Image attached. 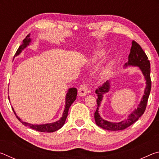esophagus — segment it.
<instances>
[{
	"mask_svg": "<svg viewBox=\"0 0 159 159\" xmlns=\"http://www.w3.org/2000/svg\"><path fill=\"white\" fill-rule=\"evenodd\" d=\"M88 90V86L85 84L82 85H80L79 88V90H78V94H79V95L80 97H84L87 95Z\"/></svg>",
	"mask_w": 159,
	"mask_h": 159,
	"instance_id": "esophagus-1",
	"label": "esophagus"
}]
</instances>
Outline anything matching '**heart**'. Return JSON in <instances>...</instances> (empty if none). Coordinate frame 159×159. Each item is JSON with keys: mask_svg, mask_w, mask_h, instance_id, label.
<instances>
[{"mask_svg": "<svg viewBox=\"0 0 159 159\" xmlns=\"http://www.w3.org/2000/svg\"><path fill=\"white\" fill-rule=\"evenodd\" d=\"M104 55H105V52H104V51H100V52H99L97 53L96 56H95V60H99V59H102L104 57ZM106 75V72H103V74H102V77H104Z\"/></svg>", "mask_w": 159, "mask_h": 159, "instance_id": "1", "label": "heart"}]
</instances>
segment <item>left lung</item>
Listing matches in <instances>:
<instances>
[{"label": "left lung", "instance_id": "8db88e82", "mask_svg": "<svg viewBox=\"0 0 159 159\" xmlns=\"http://www.w3.org/2000/svg\"><path fill=\"white\" fill-rule=\"evenodd\" d=\"M128 66H138L143 74L145 80H146V87H145L144 95L142 96L141 101L138 104L137 109L128 115L127 118L124 120H121L120 122H110L108 120H104L102 118L99 114V107L100 106L101 102L103 99L104 95L108 93L111 88V83L110 80H107L97 89L95 93L98 95L97 99V104L98 108L95 113V120L97 125L99 127L107 130H122L127 128L129 126L135 123L139 119V118L144 114L146 109L148 99L152 87V82L150 78V62L148 60L146 54L142 50L140 45L138 43L133 41H132V46L130 48V52L128 56V61L125 64L124 67L126 68Z\"/></svg>", "mask_w": 159, "mask_h": 159}]
</instances>
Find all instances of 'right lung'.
I'll return each instance as SVG.
<instances>
[{
  "mask_svg": "<svg viewBox=\"0 0 159 159\" xmlns=\"http://www.w3.org/2000/svg\"><path fill=\"white\" fill-rule=\"evenodd\" d=\"M31 42V39L30 38V34H28L26 37L25 39L23 40L22 44H21L20 47H19L18 50L16 52L15 57H17V55H20V54L22 52V50L26 48L28 45H30V43ZM76 95H77V89L76 88H69L68 90V92H67L66 95V98H65V108L64 109V112L62 114V116H61L60 119L57 121L53 122V123H45V124H40V125H34V124H31V123H26L25 121H22L21 118L17 116L16 113L14 109L12 107V109L14 111L15 114L17 117V119L20 120V121L22 123L23 125H25V126H28L31 129H34V130H36V131H39V132H43V133H52V132L57 131L59 129H60L62 126L64 125V123H65L66 119L67 116H68V111L69 109V107H71V105L73 104V102L76 100ZM8 99L10 98L8 97Z\"/></svg>",
  "mask_w": 159,
  "mask_h": 159,
  "instance_id": "obj_1",
  "label": "right lung"
}]
</instances>
